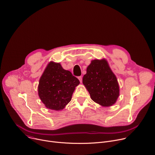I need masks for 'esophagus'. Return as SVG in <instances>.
<instances>
[{"mask_svg": "<svg viewBox=\"0 0 155 155\" xmlns=\"http://www.w3.org/2000/svg\"><path fill=\"white\" fill-rule=\"evenodd\" d=\"M78 79H79V80L80 82H82V76H79V77H78Z\"/></svg>", "mask_w": 155, "mask_h": 155, "instance_id": "esophagus-1", "label": "esophagus"}]
</instances>
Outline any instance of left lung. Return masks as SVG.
Segmentation results:
<instances>
[{
    "instance_id": "obj_1",
    "label": "left lung",
    "mask_w": 155,
    "mask_h": 155,
    "mask_svg": "<svg viewBox=\"0 0 155 155\" xmlns=\"http://www.w3.org/2000/svg\"><path fill=\"white\" fill-rule=\"evenodd\" d=\"M82 82L91 99L102 106H111L119 96L117 78L105 59H95L87 68Z\"/></svg>"
}]
</instances>
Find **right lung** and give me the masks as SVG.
Here are the masks:
<instances>
[{"instance_id":"1","label":"right lung","mask_w":155,"mask_h":155,"mask_svg":"<svg viewBox=\"0 0 155 155\" xmlns=\"http://www.w3.org/2000/svg\"><path fill=\"white\" fill-rule=\"evenodd\" d=\"M79 79L59 63L50 62L40 78L38 95L46 107L62 110L71 100Z\"/></svg>"}]
</instances>
